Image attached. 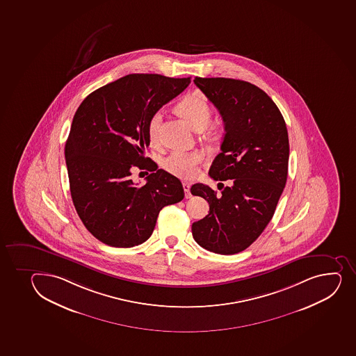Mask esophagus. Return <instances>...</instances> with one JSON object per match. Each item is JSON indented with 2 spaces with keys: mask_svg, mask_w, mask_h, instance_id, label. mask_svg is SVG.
<instances>
[{
  "mask_svg": "<svg viewBox=\"0 0 356 356\" xmlns=\"http://www.w3.org/2000/svg\"><path fill=\"white\" fill-rule=\"evenodd\" d=\"M182 186H184V194H186V198H191V184H187V182H184V184H182Z\"/></svg>",
  "mask_w": 356,
  "mask_h": 356,
  "instance_id": "1",
  "label": "esophagus"
}]
</instances>
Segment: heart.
<instances>
[{
	"label": "heart",
	"mask_w": 356,
	"mask_h": 356,
	"mask_svg": "<svg viewBox=\"0 0 356 356\" xmlns=\"http://www.w3.org/2000/svg\"><path fill=\"white\" fill-rule=\"evenodd\" d=\"M177 112L191 124L195 129H203L211 119L209 104L200 95H186L176 106ZM161 111H155L148 121V136L152 143L158 141L159 126L161 122ZM203 161V154L200 150H172L163 161L167 172L181 179H191L197 175L198 165Z\"/></svg>",
	"instance_id": "obj_1"
}]
</instances>
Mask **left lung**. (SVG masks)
<instances>
[{"label": "left lung", "mask_w": 356, "mask_h": 356, "mask_svg": "<svg viewBox=\"0 0 356 356\" xmlns=\"http://www.w3.org/2000/svg\"><path fill=\"white\" fill-rule=\"evenodd\" d=\"M194 83L225 125L210 177L230 186L220 195L206 184L191 187V194L209 203V213L191 225L193 237L208 251L235 254L249 248L273 217L287 180L289 134L278 107L256 85L231 78L196 77Z\"/></svg>", "instance_id": "8db88e82"}]
</instances>
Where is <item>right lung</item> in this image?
<instances>
[{"instance_id":"right-lung-1","label":"right lung","mask_w":356,"mask_h":356,"mask_svg":"<svg viewBox=\"0 0 356 356\" xmlns=\"http://www.w3.org/2000/svg\"><path fill=\"white\" fill-rule=\"evenodd\" d=\"M191 77L134 74L88 95L74 114L65 160L78 216L95 238L114 248L146 242L163 207L182 201L180 180L145 158L148 121L180 95ZM155 171L143 188L131 168Z\"/></svg>"}]
</instances>
